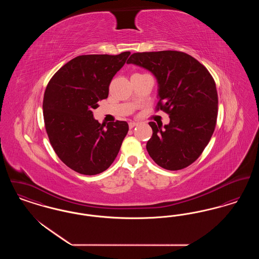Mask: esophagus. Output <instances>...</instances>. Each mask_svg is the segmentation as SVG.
<instances>
[{"label": "esophagus", "instance_id": "34e87169", "mask_svg": "<svg viewBox=\"0 0 259 259\" xmlns=\"http://www.w3.org/2000/svg\"><path fill=\"white\" fill-rule=\"evenodd\" d=\"M138 122H135V121H131V122H129V128L130 129H132V128H134L135 126H137L138 125Z\"/></svg>", "mask_w": 259, "mask_h": 259}]
</instances>
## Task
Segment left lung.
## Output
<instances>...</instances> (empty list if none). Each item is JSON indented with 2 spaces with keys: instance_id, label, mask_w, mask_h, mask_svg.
Instances as JSON below:
<instances>
[{
  "instance_id": "1",
  "label": "left lung",
  "mask_w": 259,
  "mask_h": 259,
  "mask_svg": "<svg viewBox=\"0 0 259 259\" xmlns=\"http://www.w3.org/2000/svg\"><path fill=\"white\" fill-rule=\"evenodd\" d=\"M127 64L150 71L158 81L156 111H165L170 123L162 128L150 121L149 156L162 168L178 171L202 154L214 131L218 118V92L207 68L182 51L137 52Z\"/></svg>"
}]
</instances>
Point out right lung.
Segmentation results:
<instances>
[{
    "instance_id": "obj_1",
    "label": "right lung",
    "mask_w": 259,
    "mask_h": 259,
    "mask_svg": "<svg viewBox=\"0 0 259 259\" xmlns=\"http://www.w3.org/2000/svg\"><path fill=\"white\" fill-rule=\"evenodd\" d=\"M129 55L130 51L80 55L50 78L42 103L46 130L55 153L75 172H104L119 152L128 123H99L92 111L100 100L108 98L111 79Z\"/></svg>"
}]
</instances>
